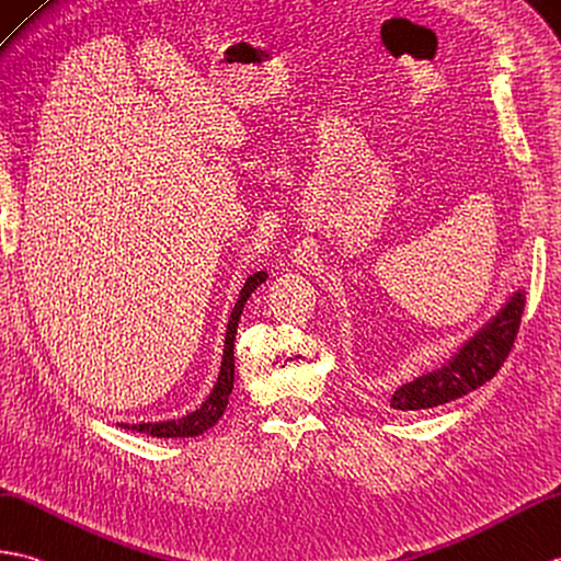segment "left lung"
Here are the masks:
<instances>
[{"instance_id": "obj_1", "label": "left lung", "mask_w": 561, "mask_h": 561, "mask_svg": "<svg viewBox=\"0 0 561 561\" xmlns=\"http://www.w3.org/2000/svg\"><path fill=\"white\" fill-rule=\"evenodd\" d=\"M524 306L526 294L524 289H518L497 316L485 322L471 340L463 342V346L445 366L415 377L413 382L401 385L392 394V401H389L392 409H433L439 407V403H447L473 392V389L492 380L514 346L520 316H524Z\"/></svg>"}]
</instances>
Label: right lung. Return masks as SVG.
Here are the masks:
<instances>
[{
	"instance_id": "right-lung-1",
	"label": "right lung",
	"mask_w": 561,
	"mask_h": 561,
	"mask_svg": "<svg viewBox=\"0 0 561 561\" xmlns=\"http://www.w3.org/2000/svg\"><path fill=\"white\" fill-rule=\"evenodd\" d=\"M267 279V272H253V275L245 279L243 289L239 294V301L231 310V318L227 324V336H225V354H221V368L217 375V382L213 387L210 397H207L198 409L186 413L184 419H174V421H160V423H122V427L126 430H136V433H146L152 437H195V435H203L210 430L219 419L221 413H225L227 403H229V394L233 389V340H237V328H239V320H241V312L245 301H249V296L257 289L260 284Z\"/></svg>"
}]
</instances>
